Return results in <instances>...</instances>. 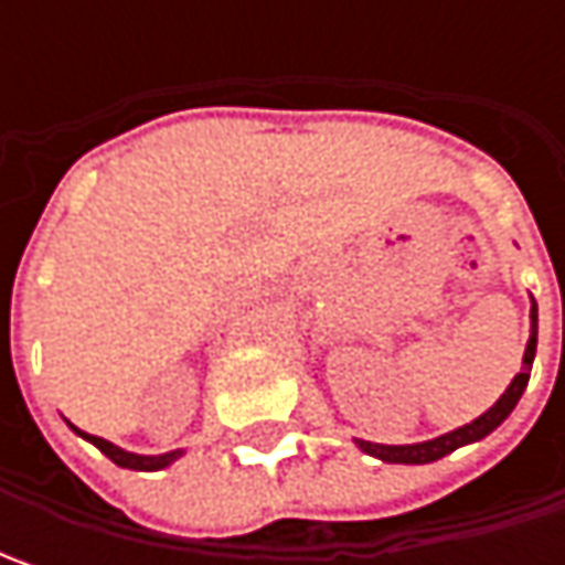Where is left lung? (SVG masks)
<instances>
[{
	"mask_svg": "<svg viewBox=\"0 0 565 565\" xmlns=\"http://www.w3.org/2000/svg\"><path fill=\"white\" fill-rule=\"evenodd\" d=\"M534 349H537V305H534V298H532V337H529L525 355H522V371L512 377V383L507 386V393L493 402L481 418H475L471 424H462V427L449 430V434H444V437L424 440V444L386 446V444H371V440H355V444H359L361 452H367V456H374V459H383V462L424 466V462H437V459H444V456H449V452H452V449H459V446L484 440L490 430H497L500 424L510 418V412L515 408V402L522 399V393H525V386H529V377H532Z\"/></svg>",
	"mask_w": 565,
	"mask_h": 565,
	"instance_id": "1",
	"label": "left lung"
}]
</instances>
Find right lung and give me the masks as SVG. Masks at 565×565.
I'll return each instance as SVG.
<instances>
[{
	"mask_svg": "<svg viewBox=\"0 0 565 565\" xmlns=\"http://www.w3.org/2000/svg\"><path fill=\"white\" fill-rule=\"evenodd\" d=\"M72 430H75V434H81L84 440H90V444L97 446L103 456H109L116 466L135 468V471H160V468L172 466V462H175V459L185 452V449H172V452H163V456H138V452H125L121 446L109 444V440H103V437H94V434H84V430H77L75 424H72Z\"/></svg>",
	"mask_w": 565,
	"mask_h": 565,
	"instance_id": "add662e5",
	"label": "right lung"
}]
</instances>
